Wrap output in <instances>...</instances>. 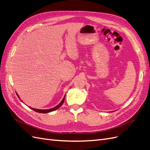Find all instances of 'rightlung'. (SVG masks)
<instances>
[{"label": "right lung", "instance_id": "1", "mask_svg": "<svg viewBox=\"0 0 150 150\" xmlns=\"http://www.w3.org/2000/svg\"><path fill=\"white\" fill-rule=\"evenodd\" d=\"M18 96V95H17ZM64 100H65V96H64V98H63V100H62V101L57 106H56L55 107H54V108H51V109H48V110H40V109H35V108H31V107H30L32 110H33V111H35V112H38V113H49V112H53V111H54V110H57V109H58L59 108H60L61 106L62 105V104L64 103Z\"/></svg>", "mask_w": 150, "mask_h": 150}]
</instances>
